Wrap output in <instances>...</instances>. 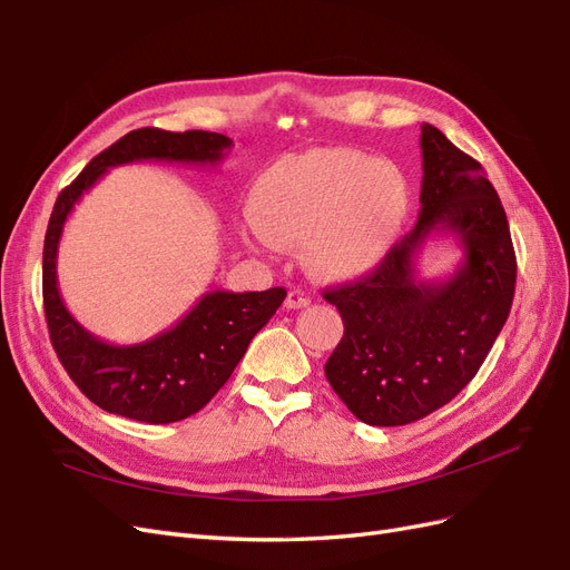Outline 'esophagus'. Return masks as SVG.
Returning <instances> with one entry per match:
<instances>
[{"label":"esophagus","mask_w":570,"mask_h":570,"mask_svg":"<svg viewBox=\"0 0 570 570\" xmlns=\"http://www.w3.org/2000/svg\"><path fill=\"white\" fill-rule=\"evenodd\" d=\"M308 304H312V297H308L306 292H302V289H289L287 292V299H285L287 308H304Z\"/></svg>","instance_id":"1"}]
</instances>
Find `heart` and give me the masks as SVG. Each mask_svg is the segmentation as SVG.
Returning <instances> with one entry per match:
<instances>
[{
	"label": "heart",
	"instance_id": "b5f03b06",
	"mask_svg": "<svg viewBox=\"0 0 570 570\" xmlns=\"http://www.w3.org/2000/svg\"><path fill=\"white\" fill-rule=\"evenodd\" d=\"M411 209L404 170L352 147H316L271 164L252 187L245 239L271 252L302 245L321 281H354L394 247Z\"/></svg>",
	"mask_w": 570,
	"mask_h": 570
}]
</instances>
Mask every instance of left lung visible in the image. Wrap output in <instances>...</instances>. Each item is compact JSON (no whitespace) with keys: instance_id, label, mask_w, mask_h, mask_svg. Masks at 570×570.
<instances>
[{"instance_id":"8db88e82","label":"left lung","mask_w":570,"mask_h":570,"mask_svg":"<svg viewBox=\"0 0 570 570\" xmlns=\"http://www.w3.org/2000/svg\"><path fill=\"white\" fill-rule=\"evenodd\" d=\"M419 220L366 278L325 289L344 335L325 377L358 421L406 425L438 411L469 385L509 318L515 254L509 220L482 166L430 124L421 126ZM452 234L458 271L417 278L430 236Z\"/></svg>"}]
</instances>
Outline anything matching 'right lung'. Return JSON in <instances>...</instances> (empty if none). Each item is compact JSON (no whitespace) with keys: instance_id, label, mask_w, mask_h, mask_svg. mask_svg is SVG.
<instances>
[{"instance_id":"1","label":"right lung","mask_w":570,"mask_h":570,"mask_svg":"<svg viewBox=\"0 0 570 570\" xmlns=\"http://www.w3.org/2000/svg\"><path fill=\"white\" fill-rule=\"evenodd\" d=\"M230 145V137L206 130H132L97 154L57 197L42 252L49 340L71 381L99 409L154 425L193 416L226 385L252 337L278 312L287 295L283 287L266 292L212 289L174 327L137 344H109L95 337L61 299L57 254L63 226L80 197L109 168L135 161L216 166Z\"/></svg>"}]
</instances>
